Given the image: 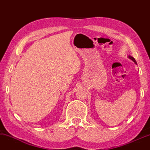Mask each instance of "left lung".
Returning <instances> with one entry per match:
<instances>
[{
	"label": "left lung",
	"mask_w": 150,
	"mask_h": 150,
	"mask_svg": "<svg viewBox=\"0 0 150 150\" xmlns=\"http://www.w3.org/2000/svg\"><path fill=\"white\" fill-rule=\"evenodd\" d=\"M129 58V59H130L131 60H132V61L134 62H135V64H137V62H136V61H135V59H134V58L133 57H131V56H129V57H128Z\"/></svg>",
	"instance_id": "obj_1"
}]
</instances>
